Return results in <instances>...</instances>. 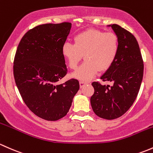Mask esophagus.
I'll return each instance as SVG.
<instances>
[{
    "instance_id": "esophagus-1",
    "label": "esophagus",
    "mask_w": 153,
    "mask_h": 153,
    "mask_svg": "<svg viewBox=\"0 0 153 153\" xmlns=\"http://www.w3.org/2000/svg\"><path fill=\"white\" fill-rule=\"evenodd\" d=\"M88 84V82H85V81H79V86H80V88H83L84 87L85 85H87Z\"/></svg>"
}]
</instances>
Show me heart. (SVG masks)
<instances>
[{
    "mask_svg": "<svg viewBox=\"0 0 153 153\" xmlns=\"http://www.w3.org/2000/svg\"><path fill=\"white\" fill-rule=\"evenodd\" d=\"M74 42L62 45V54L71 70H76L84 55L85 62L74 74L75 78L82 81L90 80L98 71H108L119 50V37L115 33L97 29L79 33L74 37Z\"/></svg>",
    "mask_w": 153,
    "mask_h": 153,
    "instance_id": "heart-1",
    "label": "heart"
}]
</instances>
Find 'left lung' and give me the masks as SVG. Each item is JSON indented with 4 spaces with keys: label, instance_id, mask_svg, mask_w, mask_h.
Returning <instances> with one entry per match:
<instances>
[{
    "label": "left lung",
    "instance_id": "left-lung-1",
    "mask_svg": "<svg viewBox=\"0 0 153 153\" xmlns=\"http://www.w3.org/2000/svg\"><path fill=\"white\" fill-rule=\"evenodd\" d=\"M119 37V50L113 65L102 75V85L94 82L91 97L92 109L102 119H115L124 114L135 102L144 75V61L138 42L133 34L117 24L111 25Z\"/></svg>",
    "mask_w": 153,
    "mask_h": 153
}]
</instances>
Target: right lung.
I'll list each match as a JSON object with an SVG mask.
<instances>
[{
    "mask_svg": "<svg viewBox=\"0 0 153 153\" xmlns=\"http://www.w3.org/2000/svg\"><path fill=\"white\" fill-rule=\"evenodd\" d=\"M71 27L68 22L35 26L22 37L14 58V78L23 102L47 121L64 117L79 89L75 79L57 84L68 73L62 46Z\"/></svg>",
    "mask_w": 153,
    "mask_h": 153,
    "instance_id": "add662e5",
    "label": "right lung"
}]
</instances>
